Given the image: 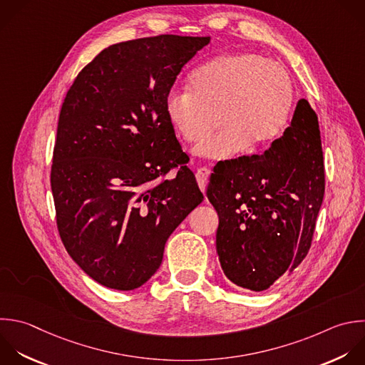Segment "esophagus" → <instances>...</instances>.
Listing matches in <instances>:
<instances>
[{
  "mask_svg": "<svg viewBox=\"0 0 365 365\" xmlns=\"http://www.w3.org/2000/svg\"><path fill=\"white\" fill-rule=\"evenodd\" d=\"M195 175H197V182H198V185H200L201 191H202V192H205V187H207L208 177H210V170H208V168H205V167L198 168Z\"/></svg>",
  "mask_w": 365,
  "mask_h": 365,
  "instance_id": "obj_1",
  "label": "esophagus"
}]
</instances>
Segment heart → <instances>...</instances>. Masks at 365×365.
Masks as SVG:
<instances>
[{
  "label": "heart",
  "instance_id": "1",
  "mask_svg": "<svg viewBox=\"0 0 365 365\" xmlns=\"http://www.w3.org/2000/svg\"><path fill=\"white\" fill-rule=\"evenodd\" d=\"M294 103L287 70L254 53L218 56L190 77V91L173 88L165 113L181 138L190 144L202 140L215 123L221 130L205 138L195 154L228 160L245 147L259 151L284 131Z\"/></svg>",
  "mask_w": 365,
  "mask_h": 365
}]
</instances>
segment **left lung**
<instances>
[{
    "label": "left lung",
    "instance_id": "left-lung-1",
    "mask_svg": "<svg viewBox=\"0 0 365 365\" xmlns=\"http://www.w3.org/2000/svg\"><path fill=\"white\" fill-rule=\"evenodd\" d=\"M324 182L318 118L304 98L269 150L217 164L207 197L220 218L217 254L231 282L259 292L301 264Z\"/></svg>",
    "mask_w": 365,
    "mask_h": 365
}]
</instances>
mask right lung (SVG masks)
<instances>
[{"mask_svg":"<svg viewBox=\"0 0 365 365\" xmlns=\"http://www.w3.org/2000/svg\"><path fill=\"white\" fill-rule=\"evenodd\" d=\"M210 40L167 34L110 46L63 103L51 168L57 225L71 258L104 287L145 284L168 237L204 200L165 100ZM171 168L178 175L165 179Z\"/></svg>","mask_w":365,"mask_h":365,"instance_id":"add662e5","label":"right lung"}]
</instances>
